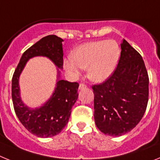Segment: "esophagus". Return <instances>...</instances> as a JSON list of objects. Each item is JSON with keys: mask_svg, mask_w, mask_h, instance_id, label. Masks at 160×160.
<instances>
[{"mask_svg": "<svg viewBox=\"0 0 160 160\" xmlns=\"http://www.w3.org/2000/svg\"><path fill=\"white\" fill-rule=\"evenodd\" d=\"M87 87V85H85L84 83H80L79 84V90H82V89L86 88Z\"/></svg>", "mask_w": 160, "mask_h": 160, "instance_id": "esophagus-1", "label": "esophagus"}]
</instances>
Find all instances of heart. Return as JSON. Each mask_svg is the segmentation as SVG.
I'll use <instances>...</instances> for the list:
<instances>
[{
    "mask_svg": "<svg viewBox=\"0 0 160 160\" xmlns=\"http://www.w3.org/2000/svg\"><path fill=\"white\" fill-rule=\"evenodd\" d=\"M120 49L114 41H98L85 43L72 53V58L63 62L66 71L73 77L87 70L89 78L95 82H103L116 69Z\"/></svg>",
    "mask_w": 160,
    "mask_h": 160,
    "instance_id": "1",
    "label": "heart"
}]
</instances>
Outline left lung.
I'll use <instances>...</instances> for the list:
<instances>
[{"label":"left lung","mask_w":160,"mask_h":160,"mask_svg":"<svg viewBox=\"0 0 160 160\" xmlns=\"http://www.w3.org/2000/svg\"><path fill=\"white\" fill-rule=\"evenodd\" d=\"M112 75L92 87L94 122L102 133L121 136L140 122L146 111L149 78L144 62L126 40Z\"/></svg>","instance_id":"left-lung-1"}]
</instances>
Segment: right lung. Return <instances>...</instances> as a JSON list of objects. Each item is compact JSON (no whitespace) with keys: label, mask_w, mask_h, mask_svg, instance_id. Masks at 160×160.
<instances>
[{"label":"right lung","mask_w":160,"mask_h":160,"mask_svg":"<svg viewBox=\"0 0 160 160\" xmlns=\"http://www.w3.org/2000/svg\"><path fill=\"white\" fill-rule=\"evenodd\" d=\"M62 38L56 35L44 37L24 52L14 71L12 79V99L14 111L20 122L28 131L41 138L54 136L66 127L71 108L78 99V82L58 79L53 94L46 102L38 108H29L20 96L19 78L28 61L33 57L43 56L62 69L63 49ZM60 71L58 69V77Z\"/></svg>","instance_id":"1"}]
</instances>
